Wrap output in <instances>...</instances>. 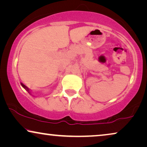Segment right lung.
<instances>
[{
	"mask_svg": "<svg viewBox=\"0 0 147 147\" xmlns=\"http://www.w3.org/2000/svg\"><path fill=\"white\" fill-rule=\"evenodd\" d=\"M21 86H23V87L24 88H25V90H27V91H28V92H29H29H30V91H29V88H28L27 87V86H25V85H24V84H22V83H21Z\"/></svg>",
	"mask_w": 147,
	"mask_h": 147,
	"instance_id": "1",
	"label": "right lung"
}]
</instances>
